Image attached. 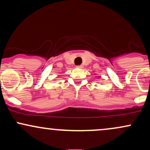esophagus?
Here are the masks:
<instances>
[{"label": "esophagus", "instance_id": "34e87169", "mask_svg": "<svg viewBox=\"0 0 150 150\" xmlns=\"http://www.w3.org/2000/svg\"><path fill=\"white\" fill-rule=\"evenodd\" d=\"M77 68H83V65H77Z\"/></svg>", "mask_w": 150, "mask_h": 150}]
</instances>
